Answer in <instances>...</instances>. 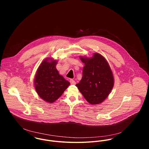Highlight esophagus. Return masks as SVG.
<instances>
[{
    "label": "esophagus",
    "mask_w": 149,
    "mask_h": 149,
    "mask_svg": "<svg viewBox=\"0 0 149 149\" xmlns=\"http://www.w3.org/2000/svg\"><path fill=\"white\" fill-rule=\"evenodd\" d=\"M70 84H72V85H75L76 84V82H75V81L74 80H70Z\"/></svg>",
    "instance_id": "obj_1"
}]
</instances>
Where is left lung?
Wrapping results in <instances>:
<instances>
[{
	"label": "left lung",
	"mask_w": 149,
	"mask_h": 149,
	"mask_svg": "<svg viewBox=\"0 0 149 149\" xmlns=\"http://www.w3.org/2000/svg\"><path fill=\"white\" fill-rule=\"evenodd\" d=\"M80 58L85 66L82 79L76 86L91 104H100L108 97L114 84L111 68L106 58L97 53L91 58Z\"/></svg>",
	"instance_id": "1"
}]
</instances>
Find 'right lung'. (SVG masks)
<instances>
[{
    "label": "right lung",
    "instance_id": "1",
    "mask_svg": "<svg viewBox=\"0 0 149 149\" xmlns=\"http://www.w3.org/2000/svg\"><path fill=\"white\" fill-rule=\"evenodd\" d=\"M49 59L46 58L39 66L34 79V86L43 100L53 103L63 95L70 83L59 74L56 67L57 61Z\"/></svg>",
    "mask_w": 149,
    "mask_h": 149
}]
</instances>
